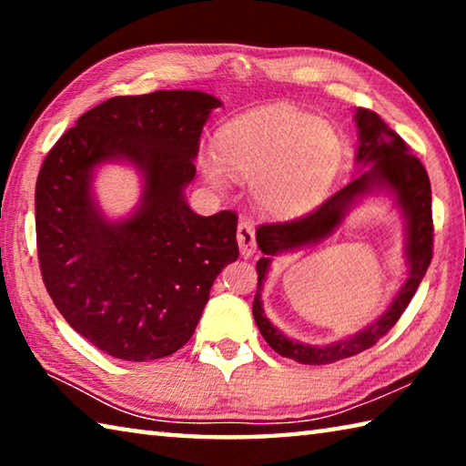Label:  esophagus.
Here are the masks:
<instances>
[{
    "mask_svg": "<svg viewBox=\"0 0 466 466\" xmlns=\"http://www.w3.org/2000/svg\"><path fill=\"white\" fill-rule=\"evenodd\" d=\"M236 240H238L240 255L242 257H252L257 252V238H255V226L250 222L238 224V230H236Z\"/></svg>",
    "mask_w": 466,
    "mask_h": 466,
    "instance_id": "esophagus-1",
    "label": "esophagus"
}]
</instances>
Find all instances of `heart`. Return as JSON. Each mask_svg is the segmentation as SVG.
Instances as JSON below:
<instances>
[{"mask_svg": "<svg viewBox=\"0 0 466 466\" xmlns=\"http://www.w3.org/2000/svg\"><path fill=\"white\" fill-rule=\"evenodd\" d=\"M216 147L199 157L208 183L222 188L230 175L252 180L255 201L275 216L322 201L343 160V141L327 121L283 102L228 121Z\"/></svg>", "mask_w": 466, "mask_h": 466, "instance_id": "1", "label": "heart"}]
</instances>
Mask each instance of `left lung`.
I'll list each match as a JSON object with an SVG mask.
<instances>
[{"mask_svg": "<svg viewBox=\"0 0 466 466\" xmlns=\"http://www.w3.org/2000/svg\"><path fill=\"white\" fill-rule=\"evenodd\" d=\"M353 119L358 125L360 141L356 167L361 170L358 175L310 214L283 224H265L257 230V244L263 257L257 263L258 283L252 314H255L257 327L271 350L283 358L298 361V364H333V361L358 356V353L370 350L378 339H382L397 325L431 263L433 224L428 172L413 154H409L405 141L389 129V125L372 110L358 108ZM374 192L390 194L406 218V258L410 267L406 283L395 295L390 309L360 334L329 346L294 342L273 328L262 310L260 289L268 272L270 258L281 251L297 249L328 238L342 223L351 207Z\"/></svg>", "mask_w": 466, "mask_h": 466, "instance_id": "left-lung-1", "label": "left lung"}]
</instances>
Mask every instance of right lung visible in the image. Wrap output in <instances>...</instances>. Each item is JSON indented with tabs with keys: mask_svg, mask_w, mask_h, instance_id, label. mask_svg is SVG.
I'll list each match as a JSON object with an SVG mask.
<instances>
[{
	"mask_svg": "<svg viewBox=\"0 0 466 466\" xmlns=\"http://www.w3.org/2000/svg\"><path fill=\"white\" fill-rule=\"evenodd\" d=\"M199 90L115 96L63 133L36 178L45 288L84 339L116 360L167 358L193 337L219 271L238 258L234 211L197 216L185 199L211 110ZM145 180L138 208L108 220L91 191L100 163Z\"/></svg>",
	"mask_w": 466,
	"mask_h": 466,
	"instance_id": "right-lung-1",
	"label": "right lung"
}]
</instances>
